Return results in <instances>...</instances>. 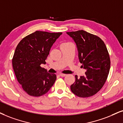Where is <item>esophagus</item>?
Instances as JSON below:
<instances>
[{
  "instance_id": "34e87169",
  "label": "esophagus",
  "mask_w": 123,
  "mask_h": 123,
  "mask_svg": "<svg viewBox=\"0 0 123 123\" xmlns=\"http://www.w3.org/2000/svg\"><path fill=\"white\" fill-rule=\"evenodd\" d=\"M59 75H60V77H65V76H66V74H59Z\"/></svg>"
}]
</instances>
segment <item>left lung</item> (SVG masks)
I'll use <instances>...</instances> for the list:
<instances>
[{"mask_svg": "<svg viewBox=\"0 0 123 123\" xmlns=\"http://www.w3.org/2000/svg\"><path fill=\"white\" fill-rule=\"evenodd\" d=\"M75 42L82 67L86 70L85 75L71 85L73 94L80 98L93 96L106 81L110 69V58L103 40L83 30L66 32Z\"/></svg>", "mask_w": 123, "mask_h": 123, "instance_id": "1", "label": "left lung"}]
</instances>
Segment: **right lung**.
<instances>
[{
    "mask_svg": "<svg viewBox=\"0 0 123 123\" xmlns=\"http://www.w3.org/2000/svg\"><path fill=\"white\" fill-rule=\"evenodd\" d=\"M62 34L36 31L18 43L12 58V66L18 83L29 95H43L54 85L56 75L48 73L40 65L45 64L50 48Z\"/></svg>",
    "mask_w": 123,
    "mask_h": 123,
    "instance_id": "right-lung-1",
    "label": "right lung"
}]
</instances>
